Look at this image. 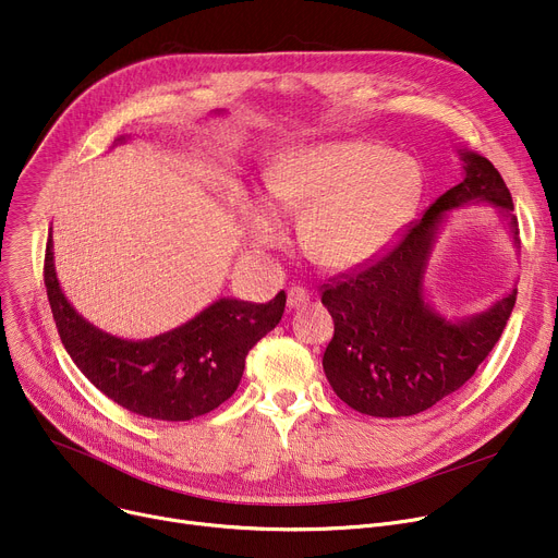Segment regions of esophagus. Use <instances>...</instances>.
I'll return each mask as SVG.
<instances>
[{
	"label": "esophagus",
	"instance_id": "esophagus-1",
	"mask_svg": "<svg viewBox=\"0 0 558 558\" xmlns=\"http://www.w3.org/2000/svg\"><path fill=\"white\" fill-rule=\"evenodd\" d=\"M310 303V294L303 289V287H291L287 291V307L289 310H299V307H305Z\"/></svg>",
	"mask_w": 558,
	"mask_h": 558
}]
</instances>
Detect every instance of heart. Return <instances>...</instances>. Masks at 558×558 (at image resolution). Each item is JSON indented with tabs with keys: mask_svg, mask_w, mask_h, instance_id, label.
<instances>
[{
	"mask_svg": "<svg viewBox=\"0 0 558 558\" xmlns=\"http://www.w3.org/2000/svg\"><path fill=\"white\" fill-rule=\"evenodd\" d=\"M264 196L240 215L255 248L284 242V213H303L307 253L328 269L350 271L383 255L416 213L423 194L418 162L366 140H332L287 149L267 173ZM279 207L276 209L275 205Z\"/></svg>",
	"mask_w": 558,
	"mask_h": 558,
	"instance_id": "obj_1",
	"label": "heart"
}]
</instances>
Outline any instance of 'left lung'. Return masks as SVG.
<instances>
[{"instance_id": "1", "label": "left lung", "mask_w": 558, "mask_h": 558, "mask_svg": "<svg viewBox=\"0 0 558 558\" xmlns=\"http://www.w3.org/2000/svg\"><path fill=\"white\" fill-rule=\"evenodd\" d=\"M457 154L461 183L438 196L389 255L357 276L326 284L320 299L335 320V337L324 353L326 377L360 414L414 416L454 393L502 337L515 305V287L486 310L454 318L427 301L429 257L452 210L493 205L520 248L513 201L500 171L475 151Z\"/></svg>"}]
</instances>
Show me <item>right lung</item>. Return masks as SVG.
I'll return each instance as SVG.
<instances>
[{"instance_id": "right-lung-1", "label": "right lung", "mask_w": 558, "mask_h": 558, "mask_svg": "<svg viewBox=\"0 0 558 558\" xmlns=\"http://www.w3.org/2000/svg\"><path fill=\"white\" fill-rule=\"evenodd\" d=\"M126 140L117 137V144ZM45 287L58 335L81 373L129 412L171 423L208 414L238 391L248 350L280 324L287 301L284 291L259 305L217 299L187 324L158 337H114L85 320L63 294L51 234Z\"/></svg>"}]
</instances>
